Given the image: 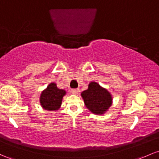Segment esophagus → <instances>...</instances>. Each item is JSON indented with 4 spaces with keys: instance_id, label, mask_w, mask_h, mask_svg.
Instances as JSON below:
<instances>
[{
    "instance_id": "1",
    "label": "esophagus",
    "mask_w": 159,
    "mask_h": 159,
    "mask_svg": "<svg viewBox=\"0 0 159 159\" xmlns=\"http://www.w3.org/2000/svg\"><path fill=\"white\" fill-rule=\"evenodd\" d=\"M71 93L72 94H78L79 93V89L76 88V89H71Z\"/></svg>"
}]
</instances>
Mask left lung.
<instances>
[{
    "label": "left lung",
    "instance_id": "1",
    "mask_svg": "<svg viewBox=\"0 0 159 159\" xmlns=\"http://www.w3.org/2000/svg\"><path fill=\"white\" fill-rule=\"evenodd\" d=\"M81 97L86 107L96 115L104 114L112 102L111 93L94 81L89 84L88 89L81 93Z\"/></svg>",
    "mask_w": 159,
    "mask_h": 159
}]
</instances>
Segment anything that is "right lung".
<instances>
[{"label": "right lung", "mask_w": 159, "mask_h": 159, "mask_svg": "<svg viewBox=\"0 0 159 159\" xmlns=\"http://www.w3.org/2000/svg\"><path fill=\"white\" fill-rule=\"evenodd\" d=\"M66 93V90L59 89L55 83H51L41 93L40 103L46 110H58L62 104V97Z\"/></svg>", "instance_id": "add662e5"}]
</instances>
